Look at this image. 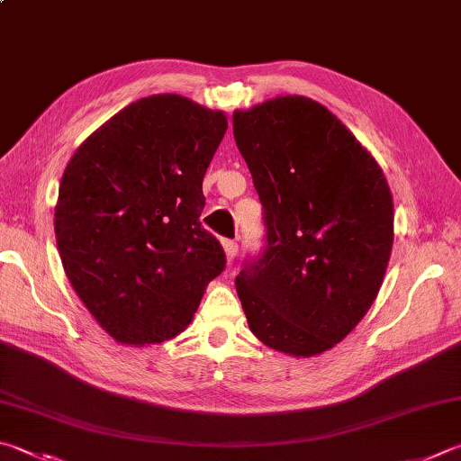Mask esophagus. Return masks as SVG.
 Listing matches in <instances>:
<instances>
[{
    "label": "esophagus",
    "instance_id": "1",
    "mask_svg": "<svg viewBox=\"0 0 461 461\" xmlns=\"http://www.w3.org/2000/svg\"><path fill=\"white\" fill-rule=\"evenodd\" d=\"M221 246H223V252H225V259H228V262L231 264L233 258H236V254H238V244H236V241H231V240H223Z\"/></svg>",
    "mask_w": 461,
    "mask_h": 461
}]
</instances>
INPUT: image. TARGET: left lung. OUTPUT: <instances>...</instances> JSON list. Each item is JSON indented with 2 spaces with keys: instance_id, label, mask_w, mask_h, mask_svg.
Listing matches in <instances>:
<instances>
[{
  "instance_id": "1",
  "label": "left lung",
  "mask_w": 461,
  "mask_h": 461,
  "mask_svg": "<svg viewBox=\"0 0 461 461\" xmlns=\"http://www.w3.org/2000/svg\"><path fill=\"white\" fill-rule=\"evenodd\" d=\"M233 137L264 205L267 241L236 278L249 330L284 355H321L381 290L393 248L389 183L312 98L286 95L236 111Z\"/></svg>"
}]
</instances>
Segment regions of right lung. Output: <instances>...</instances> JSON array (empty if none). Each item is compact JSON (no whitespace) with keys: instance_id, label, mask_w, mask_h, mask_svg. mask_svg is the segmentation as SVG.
Listing matches in <instances>:
<instances>
[{"instance_id":"obj_1","label":"right lung","mask_w":461,"mask_h":461,"mask_svg":"<svg viewBox=\"0 0 461 461\" xmlns=\"http://www.w3.org/2000/svg\"><path fill=\"white\" fill-rule=\"evenodd\" d=\"M221 111L153 95L111 116L66 165L54 213L64 272L106 334L145 347L187 329L225 254L202 228Z\"/></svg>"}]
</instances>
